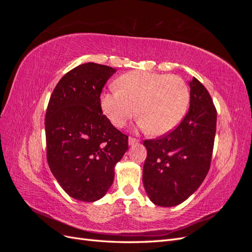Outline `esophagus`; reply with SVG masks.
<instances>
[{"label":"esophagus","instance_id":"obj_1","mask_svg":"<svg viewBox=\"0 0 252 252\" xmlns=\"http://www.w3.org/2000/svg\"><path fill=\"white\" fill-rule=\"evenodd\" d=\"M128 142H129V145H133V144L139 143V140L135 139V138H132V136H129Z\"/></svg>","mask_w":252,"mask_h":252}]
</instances>
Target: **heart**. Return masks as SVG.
I'll return each instance as SVG.
<instances>
[{
	"mask_svg": "<svg viewBox=\"0 0 252 252\" xmlns=\"http://www.w3.org/2000/svg\"><path fill=\"white\" fill-rule=\"evenodd\" d=\"M118 89L101 96V107L118 128L136 114L139 126L151 134L168 133L184 119L190 102L187 83L179 75L131 71L117 81Z\"/></svg>",
	"mask_w": 252,
	"mask_h": 252,
	"instance_id": "b5f03b06",
	"label": "heart"
}]
</instances>
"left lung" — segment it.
I'll use <instances>...</instances> for the list:
<instances>
[{
    "label": "left lung",
    "mask_w": 252,
    "mask_h": 252,
    "mask_svg": "<svg viewBox=\"0 0 252 252\" xmlns=\"http://www.w3.org/2000/svg\"><path fill=\"white\" fill-rule=\"evenodd\" d=\"M190 106L169 133L145 140L143 184L151 202L172 207L187 200L207 175L217 130V109L203 84L189 83Z\"/></svg>",
    "instance_id": "left-lung-1"
}]
</instances>
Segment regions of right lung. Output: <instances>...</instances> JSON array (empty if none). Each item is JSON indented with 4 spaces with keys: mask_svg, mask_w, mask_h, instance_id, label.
I'll return each mask as SVG.
<instances>
[{
    "mask_svg": "<svg viewBox=\"0 0 252 252\" xmlns=\"http://www.w3.org/2000/svg\"><path fill=\"white\" fill-rule=\"evenodd\" d=\"M117 70L85 63L68 71L50 96L45 117L47 162L60 186L75 200L94 202L112 185L128 136L101 107V93Z\"/></svg>",
    "mask_w": 252,
    "mask_h": 252,
    "instance_id": "right-lung-1",
    "label": "right lung"
}]
</instances>
